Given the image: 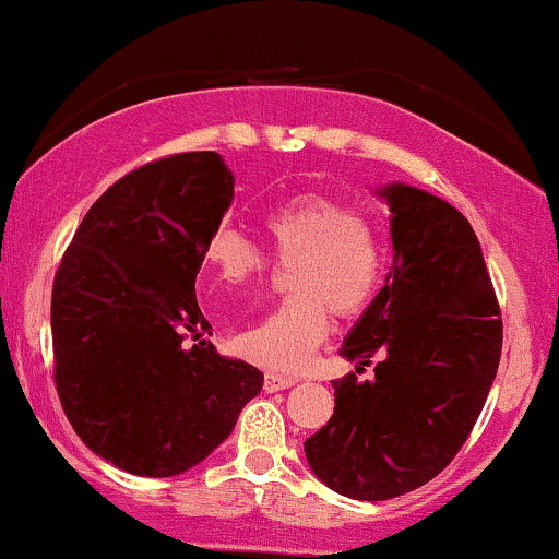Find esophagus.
Masks as SVG:
<instances>
[{"label": "esophagus", "mask_w": 559, "mask_h": 559, "mask_svg": "<svg viewBox=\"0 0 559 559\" xmlns=\"http://www.w3.org/2000/svg\"><path fill=\"white\" fill-rule=\"evenodd\" d=\"M294 383H297V378L281 376V373H273V370H267L265 383H262V386H265V391H281V389L294 386Z\"/></svg>", "instance_id": "34e87169"}]
</instances>
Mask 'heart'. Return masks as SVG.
Returning a JSON list of instances; mask_svg holds the SVG:
<instances>
[{
  "instance_id": "1",
  "label": "heart",
  "mask_w": 559,
  "mask_h": 559,
  "mask_svg": "<svg viewBox=\"0 0 559 559\" xmlns=\"http://www.w3.org/2000/svg\"><path fill=\"white\" fill-rule=\"evenodd\" d=\"M275 260L292 267L297 294L234 336L241 357L262 368L297 373L331 331V310L357 316L383 278V247L376 228L336 199L305 194L265 215ZM204 265L217 288H241L267 271L265 252L241 230L221 226L204 243Z\"/></svg>"
}]
</instances>
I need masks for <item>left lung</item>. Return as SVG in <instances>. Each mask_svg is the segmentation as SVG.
Instances as JSON below:
<instances>
[{
	"label": "left lung",
	"mask_w": 559,
	"mask_h": 559,
	"mask_svg": "<svg viewBox=\"0 0 559 559\" xmlns=\"http://www.w3.org/2000/svg\"><path fill=\"white\" fill-rule=\"evenodd\" d=\"M389 204L394 265L342 346L357 373L333 381L331 420L305 441L329 489L383 502L428 484L476 426L502 355V318L467 217L407 183Z\"/></svg>",
	"instance_id": "left-lung-1"
}]
</instances>
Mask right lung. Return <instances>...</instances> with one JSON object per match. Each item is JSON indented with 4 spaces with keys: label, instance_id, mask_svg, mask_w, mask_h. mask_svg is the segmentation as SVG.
I'll use <instances>...</instances> for the list:
<instances>
[{
    "label": "right lung",
    "instance_id": "right-lung-1",
    "mask_svg": "<svg viewBox=\"0 0 559 559\" xmlns=\"http://www.w3.org/2000/svg\"><path fill=\"white\" fill-rule=\"evenodd\" d=\"M230 199L234 173L217 152L141 165L92 204L55 275L62 409L83 444L133 476L202 463L262 389L254 365L202 338L210 323L194 294Z\"/></svg>",
    "mask_w": 559,
    "mask_h": 559
}]
</instances>
